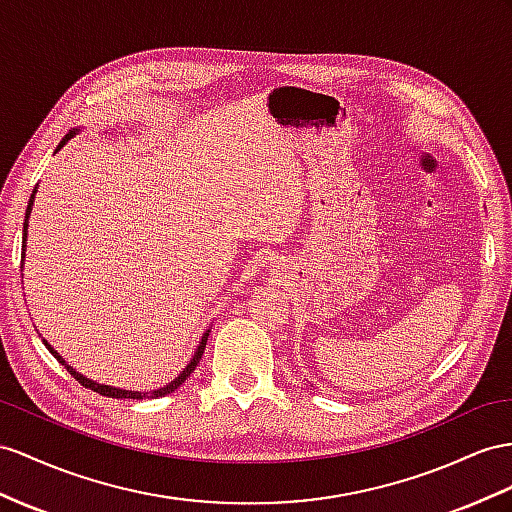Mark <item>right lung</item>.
Masks as SVG:
<instances>
[{"instance_id": "add662e5", "label": "right lung", "mask_w": 512, "mask_h": 512, "mask_svg": "<svg viewBox=\"0 0 512 512\" xmlns=\"http://www.w3.org/2000/svg\"><path fill=\"white\" fill-rule=\"evenodd\" d=\"M69 138V136H67ZM67 138H62V142H60V147L64 144V140ZM32 201H34V194L30 196V203H28V209H25V222H23V251H25V238H28V216H30V209H32ZM25 253H21V257H23ZM207 335H209V331L203 335V339H201V344H199V348H196V352H194V357H192V361L186 365V370H183L175 381H170L166 387H162V389H155V391H149V393H142V391H125V389H116V387H108V385H99V383H95V381H88L86 376H82V374H77L73 368H69L67 363L62 361V357L58 355V352L51 348L47 342H45V346H47V350L51 352V355H54L64 368H67V372L75 378L77 383H80L82 387H86V389H93V391H97V393H101V396H108V398H131V400H142V398H162V396H166V393H173L183 381H186V378L194 372V368H196V363L201 361V355H203V350H205V344H207Z\"/></svg>"}]
</instances>
